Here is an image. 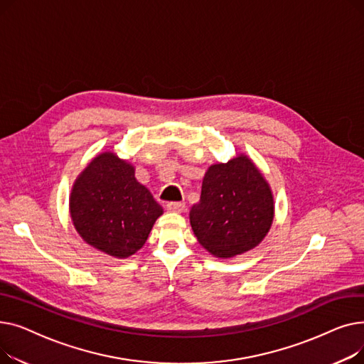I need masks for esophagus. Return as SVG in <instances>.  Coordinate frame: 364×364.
<instances>
[{
	"mask_svg": "<svg viewBox=\"0 0 364 364\" xmlns=\"http://www.w3.org/2000/svg\"><path fill=\"white\" fill-rule=\"evenodd\" d=\"M166 209L171 213H183L186 209V203L184 202H168Z\"/></svg>",
	"mask_w": 364,
	"mask_h": 364,
	"instance_id": "34e87169",
	"label": "esophagus"
}]
</instances>
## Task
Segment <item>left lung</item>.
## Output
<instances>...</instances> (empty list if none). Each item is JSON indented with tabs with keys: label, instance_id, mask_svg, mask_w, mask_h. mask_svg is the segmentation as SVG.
Returning <instances> with one entry per match:
<instances>
[{
	"label": "left lung",
	"instance_id": "left-lung-1",
	"mask_svg": "<svg viewBox=\"0 0 364 364\" xmlns=\"http://www.w3.org/2000/svg\"><path fill=\"white\" fill-rule=\"evenodd\" d=\"M273 195L258 168L246 156L206 171L200 200L190 209L199 243L220 258L255 247L270 230Z\"/></svg>",
	"mask_w": 364,
	"mask_h": 364
}]
</instances>
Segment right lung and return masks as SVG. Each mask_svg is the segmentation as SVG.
Returning <instances> with one entry per match:
<instances>
[{"label":"right lung","mask_w":364,"mask_h":364,"mask_svg":"<svg viewBox=\"0 0 364 364\" xmlns=\"http://www.w3.org/2000/svg\"><path fill=\"white\" fill-rule=\"evenodd\" d=\"M162 213L149 188L137 181L134 168L113 153L95 158L70 195L76 232L91 246L117 258L137 252Z\"/></svg>","instance_id":"1"}]
</instances>
